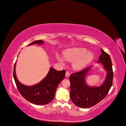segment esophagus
I'll use <instances>...</instances> for the list:
<instances>
[{
	"label": "esophagus",
	"instance_id": "esophagus-1",
	"mask_svg": "<svg viewBox=\"0 0 126 126\" xmlns=\"http://www.w3.org/2000/svg\"><path fill=\"white\" fill-rule=\"evenodd\" d=\"M65 76L66 77H69L70 76V73L68 71H66V74H65Z\"/></svg>",
	"mask_w": 126,
	"mask_h": 126
}]
</instances>
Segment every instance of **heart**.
<instances>
[{"mask_svg": "<svg viewBox=\"0 0 126 126\" xmlns=\"http://www.w3.org/2000/svg\"><path fill=\"white\" fill-rule=\"evenodd\" d=\"M64 58L69 61H74L73 67L77 70L81 69L90 63L94 58V55L91 51L83 47H76L67 50L64 52ZM58 61L64 64V59L57 56Z\"/></svg>", "mask_w": 126, "mask_h": 126, "instance_id": "1", "label": "heart"}]
</instances>
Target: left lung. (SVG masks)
I'll return each mask as SVG.
<instances>
[{
    "label": "left lung",
    "instance_id": "1",
    "mask_svg": "<svg viewBox=\"0 0 126 126\" xmlns=\"http://www.w3.org/2000/svg\"><path fill=\"white\" fill-rule=\"evenodd\" d=\"M102 54L97 62H100L107 74L103 84L98 87H89L85 78L91 66L72 74L69 77L70 98L74 104L81 108H89L97 104L106 96L113 82V72L110 56L101 49Z\"/></svg>",
    "mask_w": 126,
    "mask_h": 126
}]
</instances>
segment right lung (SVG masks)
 <instances>
[{"label": "right lung", "instance_id": "1", "mask_svg": "<svg viewBox=\"0 0 126 126\" xmlns=\"http://www.w3.org/2000/svg\"><path fill=\"white\" fill-rule=\"evenodd\" d=\"M43 43L42 40H37L28 45L42 44ZM15 66L13 72L14 80L19 93L25 100L39 105L47 104L53 100L58 84L64 79L66 73L65 70L58 71L51 67L42 81L36 85L29 86L22 84L18 80L15 74Z\"/></svg>", "mask_w": 126, "mask_h": 126}]
</instances>
